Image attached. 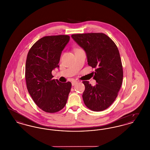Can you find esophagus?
Instances as JSON below:
<instances>
[{"label":"esophagus","mask_w":150,"mask_h":150,"mask_svg":"<svg viewBox=\"0 0 150 150\" xmlns=\"http://www.w3.org/2000/svg\"><path fill=\"white\" fill-rule=\"evenodd\" d=\"M77 83H78V81H76V80H73L71 82L72 86H75L76 84H77Z\"/></svg>","instance_id":"obj_1"}]
</instances>
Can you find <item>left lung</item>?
<instances>
[{
	"label": "left lung",
	"instance_id": "obj_1",
	"mask_svg": "<svg viewBox=\"0 0 150 150\" xmlns=\"http://www.w3.org/2000/svg\"><path fill=\"white\" fill-rule=\"evenodd\" d=\"M72 38L86 52L88 64L95 68L92 86L83 81L85 91L83 98L86 106L94 111H101L114 102L121 88L123 71L118 48L103 33L73 34Z\"/></svg>",
	"mask_w": 150,
	"mask_h": 150
}]
</instances>
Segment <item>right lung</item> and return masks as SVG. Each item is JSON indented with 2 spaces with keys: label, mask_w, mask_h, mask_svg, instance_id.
<instances>
[{
  "label": "right lung",
  "mask_w": 150,
  "mask_h": 150,
  "mask_svg": "<svg viewBox=\"0 0 150 150\" xmlns=\"http://www.w3.org/2000/svg\"><path fill=\"white\" fill-rule=\"evenodd\" d=\"M69 35L47 36L30 48L25 66V78L29 94L44 111L54 113L66 104L71 83L53 79L52 71L59 67L62 50L69 43Z\"/></svg>",
  "instance_id": "obj_1"
}]
</instances>
